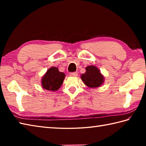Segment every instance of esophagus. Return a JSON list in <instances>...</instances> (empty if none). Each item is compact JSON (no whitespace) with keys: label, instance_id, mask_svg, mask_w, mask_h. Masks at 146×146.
<instances>
[{"label":"esophagus","instance_id":"34e87169","mask_svg":"<svg viewBox=\"0 0 146 146\" xmlns=\"http://www.w3.org/2000/svg\"><path fill=\"white\" fill-rule=\"evenodd\" d=\"M70 75L71 76H78V73H77V72L71 73H70Z\"/></svg>","mask_w":146,"mask_h":146}]
</instances>
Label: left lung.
<instances>
[{
	"label": "left lung",
	"mask_w": 146,
	"mask_h": 146,
	"mask_svg": "<svg viewBox=\"0 0 146 146\" xmlns=\"http://www.w3.org/2000/svg\"><path fill=\"white\" fill-rule=\"evenodd\" d=\"M86 72L81 75V79L84 84L88 88H98L103 85L105 78L100 70L94 66L90 65L85 68Z\"/></svg>",
	"instance_id": "obj_1"
}]
</instances>
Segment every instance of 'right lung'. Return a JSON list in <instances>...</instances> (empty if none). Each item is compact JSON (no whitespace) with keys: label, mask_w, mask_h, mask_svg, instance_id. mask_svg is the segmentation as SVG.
Here are the masks:
<instances>
[{"label":"right lung","mask_w":146,"mask_h":146,"mask_svg":"<svg viewBox=\"0 0 146 146\" xmlns=\"http://www.w3.org/2000/svg\"><path fill=\"white\" fill-rule=\"evenodd\" d=\"M65 74L59 71L57 67L52 66L46 71L41 78L42 87L48 91L55 92L61 86Z\"/></svg>","instance_id":"obj_1"}]
</instances>
